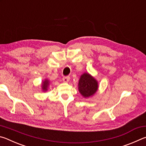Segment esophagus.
Instances as JSON below:
<instances>
[{
  "label": "esophagus",
  "instance_id": "1",
  "mask_svg": "<svg viewBox=\"0 0 146 146\" xmlns=\"http://www.w3.org/2000/svg\"><path fill=\"white\" fill-rule=\"evenodd\" d=\"M70 76H64V77H63L62 78V80L64 82H68L70 81Z\"/></svg>",
  "mask_w": 146,
  "mask_h": 146
}]
</instances>
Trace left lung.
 <instances>
[{
    "mask_svg": "<svg viewBox=\"0 0 146 146\" xmlns=\"http://www.w3.org/2000/svg\"><path fill=\"white\" fill-rule=\"evenodd\" d=\"M78 89L80 93L84 98L92 97L98 88V82L88 73H83L78 81Z\"/></svg>",
    "mask_w": 146,
    "mask_h": 146,
    "instance_id": "8db88e82",
    "label": "left lung"
}]
</instances>
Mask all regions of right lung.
Listing matches in <instances>:
<instances>
[{
    "label": "right lung",
    "instance_id": "add662e5",
    "mask_svg": "<svg viewBox=\"0 0 146 146\" xmlns=\"http://www.w3.org/2000/svg\"><path fill=\"white\" fill-rule=\"evenodd\" d=\"M49 85V82L48 79H45L44 81H43L42 84V89L43 91H46L48 89V86Z\"/></svg>",
    "mask_w": 146,
    "mask_h": 146
}]
</instances>
